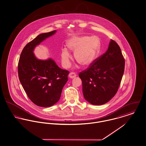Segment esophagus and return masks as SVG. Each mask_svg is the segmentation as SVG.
Instances as JSON below:
<instances>
[{
  "mask_svg": "<svg viewBox=\"0 0 146 146\" xmlns=\"http://www.w3.org/2000/svg\"><path fill=\"white\" fill-rule=\"evenodd\" d=\"M76 76V75L74 72H70L68 75V77L70 78H75Z\"/></svg>",
  "mask_w": 146,
  "mask_h": 146,
  "instance_id": "obj_1",
  "label": "esophagus"
}]
</instances>
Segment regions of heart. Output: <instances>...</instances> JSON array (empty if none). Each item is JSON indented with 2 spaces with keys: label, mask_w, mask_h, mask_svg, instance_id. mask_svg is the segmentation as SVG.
Segmentation results:
<instances>
[{
  "label": "heart",
  "mask_w": 146,
  "mask_h": 146,
  "mask_svg": "<svg viewBox=\"0 0 146 146\" xmlns=\"http://www.w3.org/2000/svg\"><path fill=\"white\" fill-rule=\"evenodd\" d=\"M68 49L74 51V58L84 67H88L94 62L100 48V41L96 36H74L66 42ZM61 59L63 66H70L71 55L66 48L61 51Z\"/></svg>",
  "instance_id": "heart-1"
}]
</instances>
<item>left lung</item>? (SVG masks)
I'll use <instances>...</instances> for the list:
<instances>
[{
    "label": "left lung",
    "mask_w": 146,
    "mask_h": 146,
    "mask_svg": "<svg viewBox=\"0 0 146 146\" xmlns=\"http://www.w3.org/2000/svg\"><path fill=\"white\" fill-rule=\"evenodd\" d=\"M125 70V59L119 46L111 40L107 51L79 74L85 99L94 105L108 102L116 94Z\"/></svg>",
    "instance_id": "obj_1"
}]
</instances>
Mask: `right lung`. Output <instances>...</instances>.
Instances as JSON below:
<instances>
[{"label":"right lung","instance_id":"obj_1","mask_svg":"<svg viewBox=\"0 0 146 146\" xmlns=\"http://www.w3.org/2000/svg\"><path fill=\"white\" fill-rule=\"evenodd\" d=\"M56 30L39 35L23 50L18 63V76L30 100L40 107H50L58 102L69 72L60 68L51 58L40 60L34 54L35 47L55 34Z\"/></svg>","mask_w":146,"mask_h":146}]
</instances>
